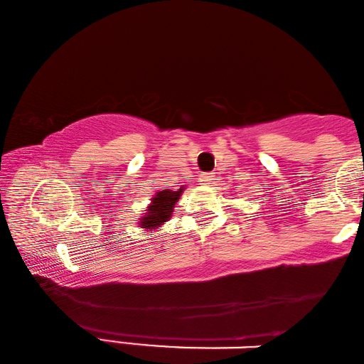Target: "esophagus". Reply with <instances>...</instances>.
Listing matches in <instances>:
<instances>
[{"mask_svg":"<svg viewBox=\"0 0 364 364\" xmlns=\"http://www.w3.org/2000/svg\"><path fill=\"white\" fill-rule=\"evenodd\" d=\"M213 180H215V178H213L212 173H204V175H200V178H199L200 184H205V186H208V184H212Z\"/></svg>","mask_w":364,"mask_h":364,"instance_id":"esophagus-1","label":"esophagus"}]
</instances>
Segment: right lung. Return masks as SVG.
<instances>
[{"label":"right lung","instance_id":"right-lung-1","mask_svg":"<svg viewBox=\"0 0 364 364\" xmlns=\"http://www.w3.org/2000/svg\"><path fill=\"white\" fill-rule=\"evenodd\" d=\"M183 194V188L178 191L165 189L159 191L151 199V204L146 208V215L139 221V226L144 230H157L165 221H168L173 212L175 204Z\"/></svg>","mask_w":364,"mask_h":364}]
</instances>
